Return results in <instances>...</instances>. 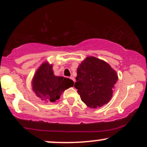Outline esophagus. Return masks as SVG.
<instances>
[{
  "instance_id": "obj_1",
  "label": "esophagus",
  "mask_w": 147,
  "mask_h": 147,
  "mask_svg": "<svg viewBox=\"0 0 147 147\" xmlns=\"http://www.w3.org/2000/svg\"><path fill=\"white\" fill-rule=\"evenodd\" d=\"M70 78V79L72 80L73 81V82H75V78H74L73 77H70V78Z\"/></svg>"
}]
</instances>
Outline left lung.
Segmentation results:
<instances>
[{
	"mask_svg": "<svg viewBox=\"0 0 147 147\" xmlns=\"http://www.w3.org/2000/svg\"><path fill=\"white\" fill-rule=\"evenodd\" d=\"M77 74L75 87L87 106L97 108L109 102L118 80L110 65L94 57H87L79 65Z\"/></svg>",
	"mask_w": 147,
	"mask_h": 147,
	"instance_id": "left-lung-1",
	"label": "left lung"
}]
</instances>
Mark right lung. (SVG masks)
<instances>
[{"mask_svg":"<svg viewBox=\"0 0 147 147\" xmlns=\"http://www.w3.org/2000/svg\"><path fill=\"white\" fill-rule=\"evenodd\" d=\"M73 85L74 82L69 78L55 76L53 65L47 63L38 68L32 80V90L45 102H55L63 91Z\"/></svg>","mask_w":147,"mask_h":147,"instance_id":"add662e5","label":"right lung"}]
</instances>
